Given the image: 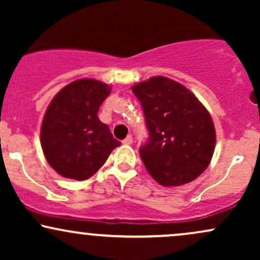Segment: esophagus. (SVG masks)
Listing matches in <instances>:
<instances>
[{
	"instance_id": "obj_1",
	"label": "esophagus",
	"mask_w": 260,
	"mask_h": 260,
	"mask_svg": "<svg viewBox=\"0 0 260 260\" xmlns=\"http://www.w3.org/2000/svg\"><path fill=\"white\" fill-rule=\"evenodd\" d=\"M132 142H133V138H132V136H127L126 138H124L123 140H122V143H123V144H126V145H129V144H132Z\"/></svg>"
}]
</instances>
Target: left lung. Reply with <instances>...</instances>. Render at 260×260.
I'll list each match as a JSON object with an SVG mask.
<instances>
[{
  "label": "left lung",
  "instance_id": "1",
  "mask_svg": "<svg viewBox=\"0 0 260 260\" xmlns=\"http://www.w3.org/2000/svg\"><path fill=\"white\" fill-rule=\"evenodd\" d=\"M132 91L149 131L139 155L151 177L165 187L196 180L215 149V127L208 110L186 86L166 77L140 82Z\"/></svg>",
  "mask_w": 260,
  "mask_h": 260
}]
</instances>
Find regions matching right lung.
Masks as SVG:
<instances>
[{
	"label": "right lung",
	"mask_w": 260,
	"mask_h": 260,
	"mask_svg": "<svg viewBox=\"0 0 260 260\" xmlns=\"http://www.w3.org/2000/svg\"><path fill=\"white\" fill-rule=\"evenodd\" d=\"M111 86L95 79H78L53 98L41 124L40 142L47 162L66 178L91 177L121 144L98 117Z\"/></svg>",
	"instance_id": "1"
}]
</instances>
